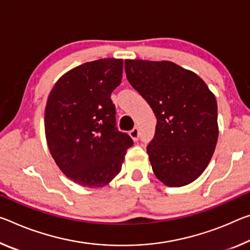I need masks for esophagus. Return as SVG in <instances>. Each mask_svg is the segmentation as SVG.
Listing matches in <instances>:
<instances>
[{"label":"esophagus","instance_id":"obj_1","mask_svg":"<svg viewBox=\"0 0 250 250\" xmlns=\"http://www.w3.org/2000/svg\"><path fill=\"white\" fill-rule=\"evenodd\" d=\"M129 134H130V136H131V138H132V139H133L134 141H137L138 139H139V136H140L139 129H138L137 126H136V128H133V129L131 130V131H130Z\"/></svg>","mask_w":250,"mask_h":250}]
</instances>
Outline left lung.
Returning <instances> with one entry per match:
<instances>
[{
	"instance_id": "obj_1",
	"label": "left lung",
	"mask_w": 250,
	"mask_h": 250,
	"mask_svg": "<svg viewBox=\"0 0 250 250\" xmlns=\"http://www.w3.org/2000/svg\"><path fill=\"white\" fill-rule=\"evenodd\" d=\"M126 79L157 119L146 152L158 179L169 187L196 180L218 139L217 101L196 73L169 61L125 60Z\"/></svg>"
}]
</instances>
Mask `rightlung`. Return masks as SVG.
<instances>
[{"label":"right lung","mask_w":250,"mask_h":250,"mask_svg":"<svg viewBox=\"0 0 250 250\" xmlns=\"http://www.w3.org/2000/svg\"><path fill=\"white\" fill-rule=\"evenodd\" d=\"M124 60L100 59L59 79L44 116L50 152L64 175L84 187H104L121 170L133 145L119 131L111 93L121 83Z\"/></svg>","instance_id":"add662e5"}]
</instances>
